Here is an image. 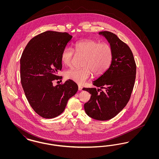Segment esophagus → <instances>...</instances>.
Wrapping results in <instances>:
<instances>
[{
	"label": "esophagus",
	"mask_w": 159,
	"mask_h": 159,
	"mask_svg": "<svg viewBox=\"0 0 159 159\" xmlns=\"http://www.w3.org/2000/svg\"><path fill=\"white\" fill-rule=\"evenodd\" d=\"M78 89H79V91H82V87L80 85H78Z\"/></svg>",
	"instance_id": "esophagus-1"
}]
</instances>
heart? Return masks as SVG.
<instances>
[{
  "label": "heart",
  "instance_id": "1",
  "mask_svg": "<svg viewBox=\"0 0 159 159\" xmlns=\"http://www.w3.org/2000/svg\"><path fill=\"white\" fill-rule=\"evenodd\" d=\"M75 51L77 54L84 55L83 68L72 67L66 71V77L79 84H82L91 75L105 73L110 67L113 60V50L108 43L93 39H85L75 43ZM74 55L72 48H65L61 55V60L65 66L71 64Z\"/></svg>",
  "mask_w": 159,
  "mask_h": 159
}]
</instances>
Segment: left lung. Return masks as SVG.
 Segmentation results:
<instances>
[{
    "mask_svg": "<svg viewBox=\"0 0 159 159\" xmlns=\"http://www.w3.org/2000/svg\"><path fill=\"white\" fill-rule=\"evenodd\" d=\"M105 37L113 50V60L105 73L93 82L98 88H83L91 94L84 104L86 113L98 120L114 117L126 106L134 88L136 64L128 46L110 31L99 32Z\"/></svg>",
    "mask_w": 159,
    "mask_h": 159,
    "instance_id": "8db88e82",
    "label": "left lung"
}]
</instances>
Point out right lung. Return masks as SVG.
I'll list each match as a JSON object with an SVG mask.
<instances>
[{
    "instance_id": "add662e5",
    "label": "right lung",
    "mask_w": 159,
    "mask_h": 159,
    "mask_svg": "<svg viewBox=\"0 0 159 159\" xmlns=\"http://www.w3.org/2000/svg\"><path fill=\"white\" fill-rule=\"evenodd\" d=\"M72 38L66 32L47 31L32 38L22 53L23 90L32 108L43 118L52 119L62 113L78 90L77 84L71 80L55 86L52 83L61 79L57 75L62 68L61 55Z\"/></svg>"
}]
</instances>
